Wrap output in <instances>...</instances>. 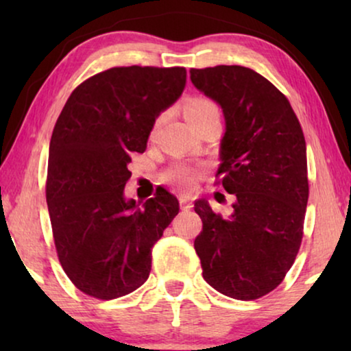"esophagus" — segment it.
I'll use <instances>...</instances> for the list:
<instances>
[{
    "label": "esophagus",
    "mask_w": 351,
    "mask_h": 351,
    "mask_svg": "<svg viewBox=\"0 0 351 351\" xmlns=\"http://www.w3.org/2000/svg\"><path fill=\"white\" fill-rule=\"evenodd\" d=\"M179 203H180L182 210H189V209L193 208V203H191V199L186 198V196H180Z\"/></svg>",
    "instance_id": "34e87169"
}]
</instances>
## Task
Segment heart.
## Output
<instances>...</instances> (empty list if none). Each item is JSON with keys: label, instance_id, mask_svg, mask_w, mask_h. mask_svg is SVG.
I'll list each match as a JSON object with an SVG mask.
<instances>
[{"label": "heart", "instance_id": "obj_1", "mask_svg": "<svg viewBox=\"0 0 351 351\" xmlns=\"http://www.w3.org/2000/svg\"><path fill=\"white\" fill-rule=\"evenodd\" d=\"M213 113H219V107L215 105L214 100H210L208 97H203V95H196V97H191L189 102L185 104V118L189 119L191 126L203 119L206 117ZM162 117H158L155 124H153L152 132L156 131V128L160 126ZM196 174L198 171L195 167L186 166V165H176L172 166L171 169H167L166 172V179L171 182L172 185L177 186L179 190L184 191H190L193 189Z\"/></svg>", "mask_w": 351, "mask_h": 351}]
</instances>
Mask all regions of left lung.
Here are the masks:
<instances>
[{
	"instance_id": "8db88e82",
	"label": "left lung",
	"mask_w": 351,
	"mask_h": 351,
	"mask_svg": "<svg viewBox=\"0 0 351 351\" xmlns=\"http://www.w3.org/2000/svg\"><path fill=\"white\" fill-rule=\"evenodd\" d=\"M196 89L225 117L217 184L234 195L223 219L195 201L203 230L195 251L203 278L220 294L256 300L281 285L300 249L308 201L306 147L286 95L239 65L191 69Z\"/></svg>"
}]
</instances>
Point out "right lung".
<instances>
[{
    "instance_id": "right-lung-1",
    "label": "right lung",
    "mask_w": 351,
    "mask_h": 351,
    "mask_svg": "<svg viewBox=\"0 0 351 351\" xmlns=\"http://www.w3.org/2000/svg\"><path fill=\"white\" fill-rule=\"evenodd\" d=\"M185 83L184 66H114L83 81L57 118L46 201L60 265L86 295L112 300L141 287L152 247L179 214L161 186L142 208L124 186L132 152H145L158 114Z\"/></svg>"
}]
</instances>
